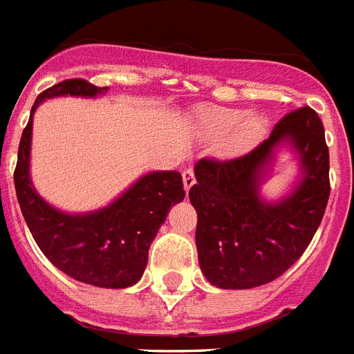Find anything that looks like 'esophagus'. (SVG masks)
Returning a JSON list of instances; mask_svg holds the SVG:
<instances>
[{
    "mask_svg": "<svg viewBox=\"0 0 354 354\" xmlns=\"http://www.w3.org/2000/svg\"><path fill=\"white\" fill-rule=\"evenodd\" d=\"M183 183H185V190L190 192L192 186L195 185V175H194V169L192 168H186L183 171Z\"/></svg>",
    "mask_w": 354,
    "mask_h": 354,
    "instance_id": "1",
    "label": "esophagus"
}]
</instances>
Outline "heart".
<instances>
[{"instance_id": "b5f03b06", "label": "heart", "mask_w": 354, "mask_h": 354, "mask_svg": "<svg viewBox=\"0 0 354 354\" xmlns=\"http://www.w3.org/2000/svg\"><path fill=\"white\" fill-rule=\"evenodd\" d=\"M199 128L206 137L223 138L226 157H241L252 151L267 133V120L257 113L243 115L239 109L206 106L197 115Z\"/></svg>"}]
</instances>
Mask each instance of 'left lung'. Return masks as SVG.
I'll return each mask as SVG.
<instances>
[{
	"instance_id": "obj_1",
	"label": "left lung",
	"mask_w": 354,
	"mask_h": 354,
	"mask_svg": "<svg viewBox=\"0 0 354 354\" xmlns=\"http://www.w3.org/2000/svg\"><path fill=\"white\" fill-rule=\"evenodd\" d=\"M289 147L299 179L281 200L261 195L275 155ZM190 203L197 212L195 245L205 278L219 289L270 283L298 261L318 230L329 199V148L315 109L299 107L274 126L245 157L201 159Z\"/></svg>"
}]
</instances>
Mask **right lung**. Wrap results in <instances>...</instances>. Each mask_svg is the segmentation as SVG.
<instances>
[{"mask_svg": "<svg viewBox=\"0 0 354 354\" xmlns=\"http://www.w3.org/2000/svg\"><path fill=\"white\" fill-rule=\"evenodd\" d=\"M107 87L64 80L36 98L24 129L14 171L19 208L34 241L56 268L82 283L128 289L142 278L148 250L169 208L185 199L179 171H149L104 208L69 214L49 205L30 179L32 117L41 102L56 97L97 98Z\"/></svg>", "mask_w": 354, "mask_h": 354, "instance_id": "right-lung-1", "label": "right lung"}]
</instances>
